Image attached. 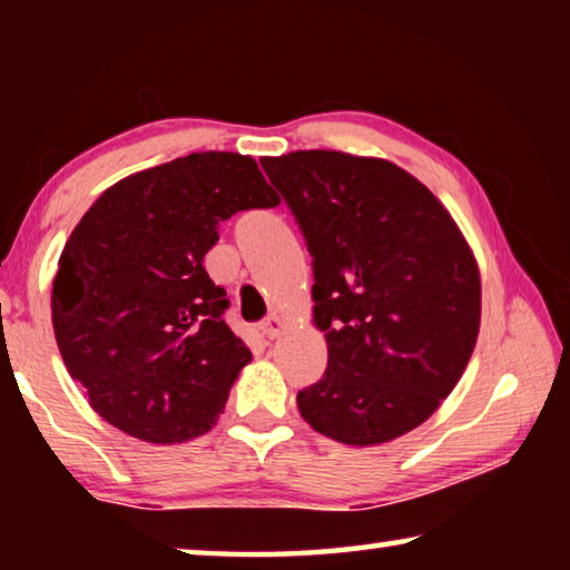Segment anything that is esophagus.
Here are the masks:
<instances>
[{"mask_svg":"<svg viewBox=\"0 0 570 570\" xmlns=\"http://www.w3.org/2000/svg\"><path fill=\"white\" fill-rule=\"evenodd\" d=\"M258 330H262V334L268 336V340H276V336L282 334V330H284L282 316H278V314H268L266 320H264L262 324H258Z\"/></svg>","mask_w":570,"mask_h":570,"instance_id":"obj_1","label":"esophagus"}]
</instances>
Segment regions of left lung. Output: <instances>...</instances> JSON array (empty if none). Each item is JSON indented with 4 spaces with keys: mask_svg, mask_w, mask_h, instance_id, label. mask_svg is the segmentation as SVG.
Wrapping results in <instances>:
<instances>
[{
    "mask_svg": "<svg viewBox=\"0 0 570 570\" xmlns=\"http://www.w3.org/2000/svg\"><path fill=\"white\" fill-rule=\"evenodd\" d=\"M314 268L324 377L302 417L344 445L422 424L465 372L480 330V274L440 200L390 160L340 150L264 158Z\"/></svg>",
    "mask_w": 570,
    "mask_h": 570,
    "instance_id": "8db88e82",
    "label": "left lung"
}]
</instances>
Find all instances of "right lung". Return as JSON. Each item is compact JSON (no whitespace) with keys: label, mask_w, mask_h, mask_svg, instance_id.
<instances>
[{"label":"right lung","mask_w":570,"mask_h":570,"mask_svg":"<svg viewBox=\"0 0 570 570\" xmlns=\"http://www.w3.org/2000/svg\"><path fill=\"white\" fill-rule=\"evenodd\" d=\"M278 198L256 160L190 153L115 183L75 226L52 286L55 340L92 410L132 438L204 435L248 364L204 256L220 220Z\"/></svg>","instance_id":"right-lung-1"}]
</instances>
